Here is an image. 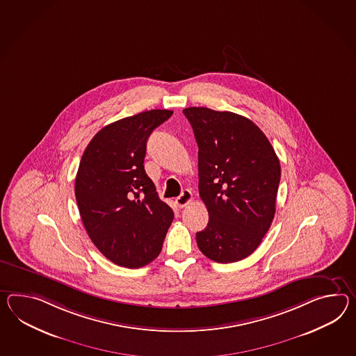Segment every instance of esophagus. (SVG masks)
Returning a JSON list of instances; mask_svg holds the SVG:
<instances>
[{
  "label": "esophagus",
  "instance_id": "esophagus-1",
  "mask_svg": "<svg viewBox=\"0 0 356 356\" xmlns=\"http://www.w3.org/2000/svg\"><path fill=\"white\" fill-rule=\"evenodd\" d=\"M191 200H193V193L191 191H188V189H185V191H182L181 195L176 198V204L180 209H182V207H185V206H188L189 203H191Z\"/></svg>",
  "mask_w": 356,
  "mask_h": 356
}]
</instances>
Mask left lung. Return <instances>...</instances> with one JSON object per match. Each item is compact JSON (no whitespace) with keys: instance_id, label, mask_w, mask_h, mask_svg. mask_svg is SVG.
Returning <instances> with one entry per match:
<instances>
[{"instance_id":"8db88e82","label":"left lung","mask_w":356,"mask_h":356,"mask_svg":"<svg viewBox=\"0 0 356 356\" xmlns=\"http://www.w3.org/2000/svg\"><path fill=\"white\" fill-rule=\"evenodd\" d=\"M198 144L200 195L209 224L200 252L220 264L248 257L275 215L280 163L265 134L248 118L203 106L182 111Z\"/></svg>"}]
</instances>
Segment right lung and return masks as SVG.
<instances>
[{
	"label": "right lung",
	"mask_w": 356,
	"mask_h": 356,
	"mask_svg": "<svg viewBox=\"0 0 356 356\" xmlns=\"http://www.w3.org/2000/svg\"><path fill=\"white\" fill-rule=\"evenodd\" d=\"M172 111L153 109L103 127L76 176V200L90 239L108 260L138 269L154 260L174 220L144 170L147 138Z\"/></svg>",
	"instance_id": "right-lung-1"
}]
</instances>
